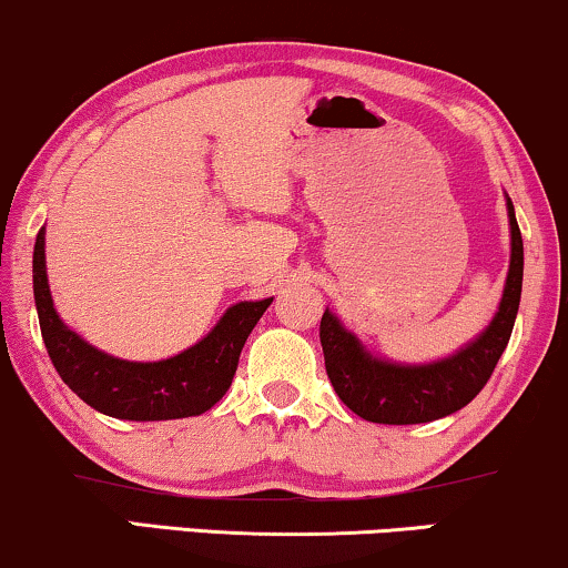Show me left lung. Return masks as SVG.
<instances>
[{
    "label": "left lung",
    "mask_w": 568,
    "mask_h": 568,
    "mask_svg": "<svg viewBox=\"0 0 568 568\" xmlns=\"http://www.w3.org/2000/svg\"><path fill=\"white\" fill-rule=\"evenodd\" d=\"M508 222H511V267H508L498 314L490 327L456 356L422 367H400L383 358H372L333 314H322L320 341L327 377L337 398L351 412L377 425H422L458 412L483 390L508 346L521 298L524 243L511 201H508Z\"/></svg>",
    "instance_id": "left-lung-1"
}]
</instances>
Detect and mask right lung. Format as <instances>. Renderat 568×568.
<instances>
[{
	"label": "right lung",
	"instance_id": "obj_1",
	"mask_svg": "<svg viewBox=\"0 0 568 568\" xmlns=\"http://www.w3.org/2000/svg\"><path fill=\"white\" fill-rule=\"evenodd\" d=\"M33 298L47 354L62 383L114 419L160 422L210 412L233 383L243 343L272 298L231 306L204 341L164 362H123L97 351L57 317L47 283L44 231L33 246Z\"/></svg>",
	"mask_w": 568,
	"mask_h": 568
}]
</instances>
